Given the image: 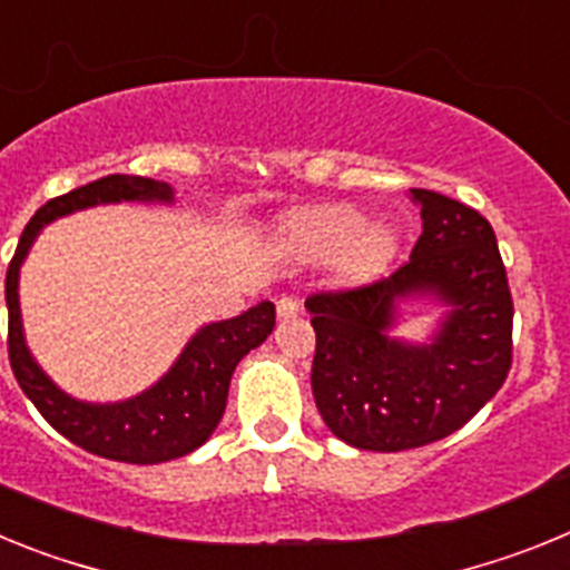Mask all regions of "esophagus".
Segmentation results:
<instances>
[{
    "mask_svg": "<svg viewBox=\"0 0 570 570\" xmlns=\"http://www.w3.org/2000/svg\"><path fill=\"white\" fill-rule=\"evenodd\" d=\"M302 311V299H296V296H279V302H276V314H279V320H291V316H296Z\"/></svg>",
    "mask_w": 570,
    "mask_h": 570,
    "instance_id": "obj_1",
    "label": "esophagus"
}]
</instances>
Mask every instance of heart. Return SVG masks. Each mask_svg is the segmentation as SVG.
Listing matches in <instances>:
<instances>
[{"instance_id": "b5f03b06", "label": "heart", "mask_w": 570, "mask_h": 570, "mask_svg": "<svg viewBox=\"0 0 570 570\" xmlns=\"http://www.w3.org/2000/svg\"><path fill=\"white\" fill-rule=\"evenodd\" d=\"M285 242L305 259L334 256V268L342 276H367L396 250V228L385 219H365L351 205H320L291 219Z\"/></svg>"}]
</instances>
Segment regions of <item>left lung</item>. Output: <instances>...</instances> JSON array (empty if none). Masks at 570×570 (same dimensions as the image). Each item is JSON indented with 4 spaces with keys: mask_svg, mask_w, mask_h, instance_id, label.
I'll use <instances>...</instances> for the list:
<instances>
[{
    "mask_svg": "<svg viewBox=\"0 0 570 570\" xmlns=\"http://www.w3.org/2000/svg\"><path fill=\"white\" fill-rule=\"evenodd\" d=\"M422 234L391 276L308 296L311 385L325 425L362 451H407L454 434L511 371L513 299L497 236L480 210L411 188ZM452 308L431 343L386 336L402 298Z\"/></svg>",
    "mask_w": 570,
    "mask_h": 570,
    "instance_id": "8db88e82",
    "label": "left lung"
}]
</instances>
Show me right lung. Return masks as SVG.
Returning <instances> with one entry per match:
<instances>
[{"label": "right lung", "mask_w": 570, "mask_h": 570, "mask_svg": "<svg viewBox=\"0 0 570 570\" xmlns=\"http://www.w3.org/2000/svg\"><path fill=\"white\" fill-rule=\"evenodd\" d=\"M110 203H174V188L148 176L110 174L50 199L30 216L4 276L8 356L24 396L65 440L105 460L156 465L190 454L214 434L225 414L234 367L248 351L268 340L276 325V308L274 302H259L234 320L199 328L163 380L125 402L94 405L59 391L24 345L19 268L45 225L73 210Z\"/></svg>", "instance_id": "add662e5"}]
</instances>
